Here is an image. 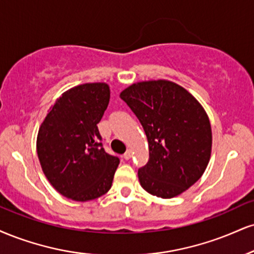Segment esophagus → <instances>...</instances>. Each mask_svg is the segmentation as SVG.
<instances>
[{
    "instance_id": "1",
    "label": "esophagus",
    "mask_w": 254,
    "mask_h": 254,
    "mask_svg": "<svg viewBox=\"0 0 254 254\" xmlns=\"http://www.w3.org/2000/svg\"><path fill=\"white\" fill-rule=\"evenodd\" d=\"M131 150H127V152H125V154L123 155V157H124V160H130L131 158Z\"/></svg>"
}]
</instances>
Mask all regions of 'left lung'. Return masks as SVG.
<instances>
[{
  "instance_id": "left-lung-1",
  "label": "left lung",
  "mask_w": 254,
  "mask_h": 254,
  "mask_svg": "<svg viewBox=\"0 0 254 254\" xmlns=\"http://www.w3.org/2000/svg\"><path fill=\"white\" fill-rule=\"evenodd\" d=\"M121 98L148 138L149 161L138 169L143 189L162 198L187 190L202 176L212 151L209 118L201 104L168 80L136 82Z\"/></svg>"
}]
</instances>
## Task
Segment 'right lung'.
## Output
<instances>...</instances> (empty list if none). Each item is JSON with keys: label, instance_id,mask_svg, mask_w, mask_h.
<instances>
[{"label": "right lung", "instance_id": "add662e5", "mask_svg": "<svg viewBox=\"0 0 254 254\" xmlns=\"http://www.w3.org/2000/svg\"><path fill=\"white\" fill-rule=\"evenodd\" d=\"M105 82L78 85L61 94L39 129L42 172L64 196L90 201L108 193L119 158L105 152L97 124L109 105Z\"/></svg>", "mask_w": 254, "mask_h": 254}]
</instances>
